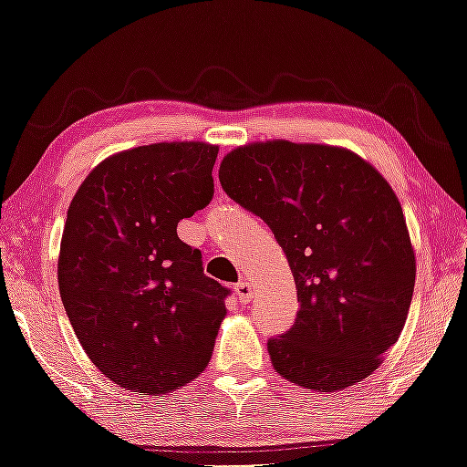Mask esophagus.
<instances>
[{"label": "esophagus", "instance_id": "34e87169", "mask_svg": "<svg viewBox=\"0 0 467 467\" xmlns=\"http://www.w3.org/2000/svg\"><path fill=\"white\" fill-rule=\"evenodd\" d=\"M234 291H236V296H239V300H241L243 304L252 302L254 289H252V285H249L247 281H239V283H236V285H234Z\"/></svg>", "mask_w": 467, "mask_h": 467}]
</instances>
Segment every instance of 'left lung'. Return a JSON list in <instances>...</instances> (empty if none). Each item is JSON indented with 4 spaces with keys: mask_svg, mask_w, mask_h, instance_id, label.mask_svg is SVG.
<instances>
[{
    "mask_svg": "<svg viewBox=\"0 0 467 467\" xmlns=\"http://www.w3.org/2000/svg\"><path fill=\"white\" fill-rule=\"evenodd\" d=\"M220 184L266 222L294 273L300 312L268 339L276 371L318 392L368 378L415 287L405 215L381 173L337 146L273 140L228 152Z\"/></svg>",
    "mask_w": 467,
    "mask_h": 467,
    "instance_id": "1",
    "label": "left lung"
}]
</instances>
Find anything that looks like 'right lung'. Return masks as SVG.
I'll return each mask as SVG.
<instances>
[{"mask_svg": "<svg viewBox=\"0 0 467 467\" xmlns=\"http://www.w3.org/2000/svg\"><path fill=\"white\" fill-rule=\"evenodd\" d=\"M218 146L159 142L94 167L68 205L58 287L89 360L121 388L165 394L210 363L231 289L176 233L213 199Z\"/></svg>", "mask_w": 467, "mask_h": 467, "instance_id": "1", "label": "right lung"}]
</instances>
